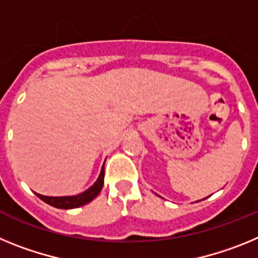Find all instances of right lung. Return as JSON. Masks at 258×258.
<instances>
[{
    "label": "right lung",
    "instance_id": "right-lung-1",
    "mask_svg": "<svg viewBox=\"0 0 258 258\" xmlns=\"http://www.w3.org/2000/svg\"><path fill=\"white\" fill-rule=\"evenodd\" d=\"M104 182V165L101 170V174L98 177L97 182L93 184L92 187L88 188L85 192L79 194L76 197H60V198H54V197H44L40 194H36L41 200H44L47 203L49 206L55 207L59 209H72V208H79L81 206H85L88 203L92 202L95 197H98V194L101 192L102 187H103Z\"/></svg>",
    "mask_w": 258,
    "mask_h": 258
}]
</instances>
